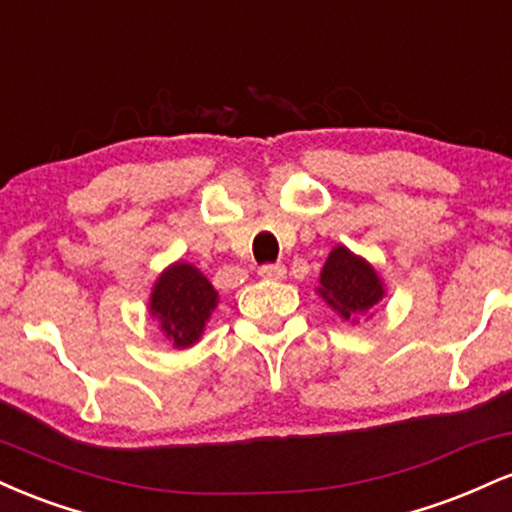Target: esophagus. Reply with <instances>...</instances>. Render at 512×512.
<instances>
[{
  "instance_id": "1",
  "label": "esophagus",
  "mask_w": 512,
  "mask_h": 512,
  "mask_svg": "<svg viewBox=\"0 0 512 512\" xmlns=\"http://www.w3.org/2000/svg\"><path fill=\"white\" fill-rule=\"evenodd\" d=\"M260 276H262V279L281 281L286 276V267H284V264H262Z\"/></svg>"
}]
</instances>
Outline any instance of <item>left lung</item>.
Listing matches in <instances>:
<instances>
[{
	"instance_id": "1",
	"label": "left lung",
	"mask_w": 512,
	"mask_h": 512,
	"mask_svg": "<svg viewBox=\"0 0 512 512\" xmlns=\"http://www.w3.org/2000/svg\"><path fill=\"white\" fill-rule=\"evenodd\" d=\"M317 293L344 320H354L358 315L370 313L383 301L385 286L373 264L354 255L344 245H337L322 267Z\"/></svg>"
}]
</instances>
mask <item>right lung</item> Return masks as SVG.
Here are the masks:
<instances>
[{
	"mask_svg": "<svg viewBox=\"0 0 512 512\" xmlns=\"http://www.w3.org/2000/svg\"><path fill=\"white\" fill-rule=\"evenodd\" d=\"M216 303L219 293L207 276L195 264L175 262L156 279L149 310L173 346L185 349L199 342Z\"/></svg>",
	"mask_w": 512,
	"mask_h": 512,
	"instance_id": "right-lung-1",
	"label": "right lung"
}]
</instances>
